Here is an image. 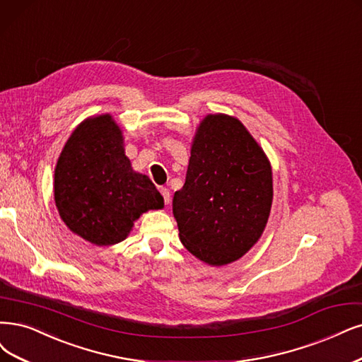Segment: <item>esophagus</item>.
I'll list each match as a JSON object with an SVG mask.
<instances>
[{
	"label": "esophagus",
	"instance_id": "1",
	"mask_svg": "<svg viewBox=\"0 0 362 362\" xmlns=\"http://www.w3.org/2000/svg\"><path fill=\"white\" fill-rule=\"evenodd\" d=\"M160 194H163V198H164V203L165 204H170V198H171V194L167 188H160Z\"/></svg>",
	"mask_w": 362,
	"mask_h": 362
}]
</instances>
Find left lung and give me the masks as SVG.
Returning a JSON list of instances; mask_svg holds the SVG:
<instances>
[{
  "instance_id": "1",
  "label": "left lung",
  "mask_w": 362,
  "mask_h": 362,
  "mask_svg": "<svg viewBox=\"0 0 362 362\" xmlns=\"http://www.w3.org/2000/svg\"><path fill=\"white\" fill-rule=\"evenodd\" d=\"M272 203V165L262 147L238 119L207 115L183 188L173 197L183 246L209 265L234 262L262 235Z\"/></svg>"
}]
</instances>
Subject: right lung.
Listing matches in <instances>:
<instances>
[{
	"mask_svg": "<svg viewBox=\"0 0 362 362\" xmlns=\"http://www.w3.org/2000/svg\"><path fill=\"white\" fill-rule=\"evenodd\" d=\"M53 194L70 231L97 246L122 242L144 211L164 207L152 180L132 170L110 115L88 117L73 131L58 158Z\"/></svg>",
	"mask_w": 362,
	"mask_h": 362,
	"instance_id": "1",
	"label": "right lung"
}]
</instances>
